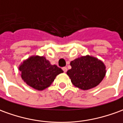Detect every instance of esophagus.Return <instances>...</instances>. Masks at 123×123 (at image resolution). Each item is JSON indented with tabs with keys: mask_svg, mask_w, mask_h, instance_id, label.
<instances>
[{
	"mask_svg": "<svg viewBox=\"0 0 123 123\" xmlns=\"http://www.w3.org/2000/svg\"><path fill=\"white\" fill-rule=\"evenodd\" d=\"M62 70H63V71H64V73H66V72L67 71V67H63V68H62Z\"/></svg>",
	"mask_w": 123,
	"mask_h": 123,
	"instance_id": "obj_1",
	"label": "esophagus"
}]
</instances>
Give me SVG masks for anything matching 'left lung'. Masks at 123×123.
<instances>
[{"instance_id": "left-lung-1", "label": "left lung", "mask_w": 123, "mask_h": 123, "mask_svg": "<svg viewBox=\"0 0 123 123\" xmlns=\"http://www.w3.org/2000/svg\"><path fill=\"white\" fill-rule=\"evenodd\" d=\"M71 69L67 71L74 85L82 90L95 87L105 76V66L97 59L86 56L70 62Z\"/></svg>"}]
</instances>
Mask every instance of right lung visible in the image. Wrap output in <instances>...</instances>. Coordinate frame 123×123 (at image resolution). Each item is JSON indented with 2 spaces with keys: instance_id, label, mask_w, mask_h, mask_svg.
Returning <instances> with one entry per match:
<instances>
[{
  "instance_id": "obj_1",
  "label": "right lung",
  "mask_w": 123,
  "mask_h": 123,
  "mask_svg": "<svg viewBox=\"0 0 123 123\" xmlns=\"http://www.w3.org/2000/svg\"><path fill=\"white\" fill-rule=\"evenodd\" d=\"M24 81L38 91L49 87L59 74L63 70L56 65L50 64L44 56H32L25 61L19 67Z\"/></svg>"
}]
</instances>
